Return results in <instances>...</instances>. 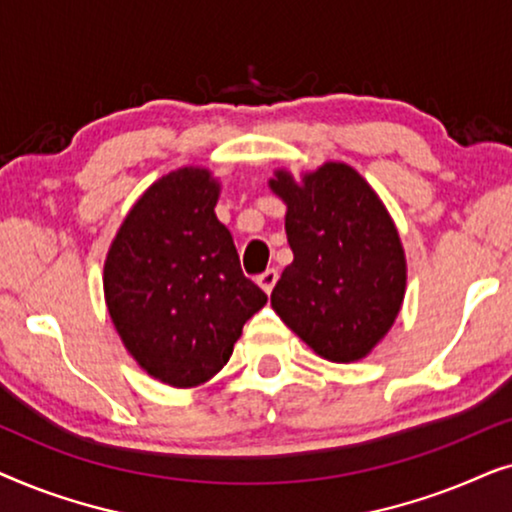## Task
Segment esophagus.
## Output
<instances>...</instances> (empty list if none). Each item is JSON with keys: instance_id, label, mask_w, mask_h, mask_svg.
Here are the masks:
<instances>
[{"instance_id": "esophagus-1", "label": "esophagus", "mask_w": 512, "mask_h": 512, "mask_svg": "<svg viewBox=\"0 0 512 512\" xmlns=\"http://www.w3.org/2000/svg\"><path fill=\"white\" fill-rule=\"evenodd\" d=\"M277 279H279V272L275 268H268V270L261 272V275L256 277V282H258V286H261L265 293H270L272 289H275Z\"/></svg>"}]
</instances>
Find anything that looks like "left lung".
<instances>
[{
  "mask_svg": "<svg viewBox=\"0 0 512 512\" xmlns=\"http://www.w3.org/2000/svg\"><path fill=\"white\" fill-rule=\"evenodd\" d=\"M270 188L286 202L293 251L272 289V310L324 359H363L394 326L408 279L387 207L345 163L321 165L300 184L277 170Z\"/></svg>",
  "mask_w": 512,
  "mask_h": 512,
  "instance_id": "left-lung-1",
  "label": "left lung"
}]
</instances>
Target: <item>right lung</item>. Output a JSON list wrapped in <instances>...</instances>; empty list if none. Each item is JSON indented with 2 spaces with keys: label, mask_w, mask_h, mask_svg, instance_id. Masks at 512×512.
I'll return each mask as SVG.
<instances>
[{
  "label": "right lung",
  "mask_w": 512,
  "mask_h": 512,
  "mask_svg": "<svg viewBox=\"0 0 512 512\" xmlns=\"http://www.w3.org/2000/svg\"><path fill=\"white\" fill-rule=\"evenodd\" d=\"M219 191L205 167L165 174L125 216L104 261V300L125 349L170 387L212 380L268 303L216 219Z\"/></svg>",
  "instance_id": "obj_1"
}]
</instances>
